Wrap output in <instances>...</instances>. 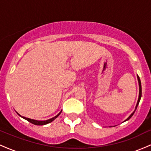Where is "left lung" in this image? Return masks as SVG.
Listing matches in <instances>:
<instances>
[{"instance_id": "obj_1", "label": "left lung", "mask_w": 151, "mask_h": 151, "mask_svg": "<svg viewBox=\"0 0 151 151\" xmlns=\"http://www.w3.org/2000/svg\"><path fill=\"white\" fill-rule=\"evenodd\" d=\"M137 78H138V84H139V96H138V101H137V104H136V109H135V111L136 110L137 107H138V104H139V101H140V100H141V95H142V90H141V80H140V78H139V77H138V76H137ZM135 111H134L133 112L132 114H131V115L129 116V118H128L127 119H126V120L124 121H126L129 120V119H131V116H132L133 115V114L135 113Z\"/></svg>"}]
</instances>
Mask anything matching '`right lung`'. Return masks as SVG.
<instances>
[{
  "mask_svg": "<svg viewBox=\"0 0 151 151\" xmlns=\"http://www.w3.org/2000/svg\"><path fill=\"white\" fill-rule=\"evenodd\" d=\"M61 112H62V111H61L60 112V113H59V114H58V115H57V116H55V117L52 118V119H48V120H46V121H37V120H34V119H28V118H26V117L22 116H20V114H19L18 113V114L19 116H21L22 118H23L24 119H25V120L28 121L29 122L32 123V124H34V125L42 126V125H45V124H49V123L52 122V121H53L54 120H55V119H56L57 117H58V116L60 115V114H61Z\"/></svg>",
  "mask_w": 151,
  "mask_h": 151,
  "instance_id": "right-lung-1",
  "label": "right lung"
}]
</instances>
